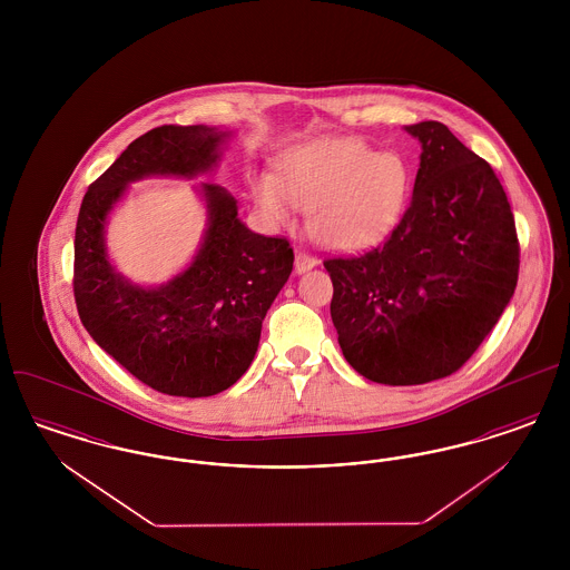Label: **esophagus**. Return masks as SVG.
<instances>
[{"label": "esophagus", "instance_id": "34e87169", "mask_svg": "<svg viewBox=\"0 0 570 570\" xmlns=\"http://www.w3.org/2000/svg\"><path fill=\"white\" fill-rule=\"evenodd\" d=\"M316 265H318V261H316L312 254H307L305 249H297V254H295V272H309V269H314Z\"/></svg>", "mask_w": 570, "mask_h": 570}]
</instances>
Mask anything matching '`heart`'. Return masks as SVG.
<instances>
[{
	"instance_id": "heart-1",
	"label": "heart",
	"mask_w": 570,
	"mask_h": 570,
	"mask_svg": "<svg viewBox=\"0 0 570 570\" xmlns=\"http://www.w3.org/2000/svg\"><path fill=\"white\" fill-rule=\"evenodd\" d=\"M412 186L406 160L379 154L358 138L328 136L293 147L282 175L261 173L254 194L277 224L307 212V228L321 245L361 249L384 239L404 214Z\"/></svg>"
}]
</instances>
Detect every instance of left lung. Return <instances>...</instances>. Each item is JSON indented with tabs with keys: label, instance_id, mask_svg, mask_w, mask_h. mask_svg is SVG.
Listing matches in <instances>:
<instances>
[{
	"label": "left lung",
	"instance_id": "left-lung-1",
	"mask_svg": "<svg viewBox=\"0 0 570 570\" xmlns=\"http://www.w3.org/2000/svg\"><path fill=\"white\" fill-rule=\"evenodd\" d=\"M406 132L421 142L406 214L384 245L325 261L342 353L391 386L458 372L500 321L519 273L515 219L493 168L440 121Z\"/></svg>",
	"mask_w": 570,
	"mask_h": 570
}]
</instances>
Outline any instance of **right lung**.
<instances>
[{
  "mask_svg": "<svg viewBox=\"0 0 570 570\" xmlns=\"http://www.w3.org/2000/svg\"><path fill=\"white\" fill-rule=\"evenodd\" d=\"M228 130L160 126L138 136L89 186L75 235V298L94 342L147 386L209 397L244 376L267 309L293 272L286 239L252 233L237 200L200 184L207 228L190 265L160 286H138L107 252V219L132 181L214 170Z\"/></svg>",
  "mask_w": 570,
  "mask_h": 570,
  "instance_id": "add662e5",
  "label": "right lung"
}]
</instances>
